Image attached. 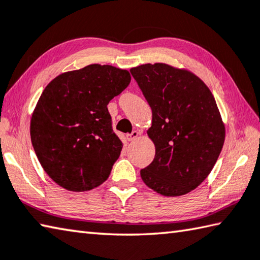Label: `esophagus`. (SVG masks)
I'll list each match as a JSON object with an SVG mask.
<instances>
[{"label":"esophagus","instance_id":"1","mask_svg":"<svg viewBox=\"0 0 260 260\" xmlns=\"http://www.w3.org/2000/svg\"><path fill=\"white\" fill-rule=\"evenodd\" d=\"M139 135H140V133H139L138 131H133L131 134H127L126 135V139H127V141H129V142H132V141H135L136 139H138Z\"/></svg>","mask_w":260,"mask_h":260}]
</instances>
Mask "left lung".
I'll list each match as a JSON object with an SVG mask.
<instances>
[{
	"instance_id": "left-lung-1",
	"label": "left lung",
	"mask_w": 260,
	"mask_h": 260,
	"mask_svg": "<svg viewBox=\"0 0 260 260\" xmlns=\"http://www.w3.org/2000/svg\"><path fill=\"white\" fill-rule=\"evenodd\" d=\"M131 73L152 110L146 133L155 155L141 177L161 196L186 194L208 177L223 148L225 125L215 98L185 68L146 63Z\"/></svg>"
}]
</instances>
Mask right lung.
<instances>
[{
    "label": "right lung",
    "instance_id": "add662e5",
    "mask_svg": "<svg viewBox=\"0 0 260 260\" xmlns=\"http://www.w3.org/2000/svg\"><path fill=\"white\" fill-rule=\"evenodd\" d=\"M131 83L125 69L89 64L48 84L30 119V139L45 173L68 191H89L107 181L122 142L108 103Z\"/></svg>",
    "mask_w": 260,
    "mask_h": 260
}]
</instances>
